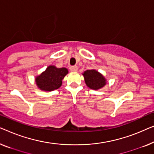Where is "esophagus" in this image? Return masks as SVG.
<instances>
[{"mask_svg": "<svg viewBox=\"0 0 154 154\" xmlns=\"http://www.w3.org/2000/svg\"><path fill=\"white\" fill-rule=\"evenodd\" d=\"M70 70L72 72H76L78 70V66H72L70 67Z\"/></svg>", "mask_w": 154, "mask_h": 154, "instance_id": "34e87169", "label": "esophagus"}]
</instances>
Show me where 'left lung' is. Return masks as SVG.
<instances>
[{"mask_svg":"<svg viewBox=\"0 0 154 154\" xmlns=\"http://www.w3.org/2000/svg\"><path fill=\"white\" fill-rule=\"evenodd\" d=\"M82 75L87 85L92 90H99L106 84L104 77L96 70H87Z\"/></svg>","mask_w":154,"mask_h":154,"instance_id":"8db88e82","label":"left lung"}]
</instances>
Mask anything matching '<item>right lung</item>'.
Segmentation results:
<instances>
[{
	"label": "right lung",
	"instance_id": "right-lung-1",
	"mask_svg": "<svg viewBox=\"0 0 154 154\" xmlns=\"http://www.w3.org/2000/svg\"><path fill=\"white\" fill-rule=\"evenodd\" d=\"M66 68H57L49 66L44 72L35 79L38 88L42 90L53 91L58 89L62 85V79L67 74Z\"/></svg>",
	"mask_w": 154,
	"mask_h": 154
}]
</instances>
